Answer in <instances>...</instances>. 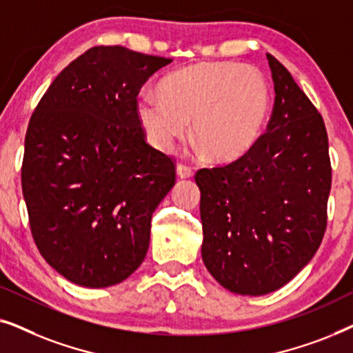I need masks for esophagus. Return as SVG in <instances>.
<instances>
[{
    "instance_id": "34e87169",
    "label": "esophagus",
    "mask_w": 353,
    "mask_h": 353,
    "mask_svg": "<svg viewBox=\"0 0 353 353\" xmlns=\"http://www.w3.org/2000/svg\"><path fill=\"white\" fill-rule=\"evenodd\" d=\"M176 173L180 178H190L192 176V168L190 165H186V163H178Z\"/></svg>"
}]
</instances>
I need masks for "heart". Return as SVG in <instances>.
Listing matches in <instances>:
<instances>
[{"mask_svg":"<svg viewBox=\"0 0 353 353\" xmlns=\"http://www.w3.org/2000/svg\"><path fill=\"white\" fill-rule=\"evenodd\" d=\"M159 94H141L137 115L149 143L170 152L190 133L215 161L244 156L257 143L270 88L257 69L236 62H197L172 72Z\"/></svg>","mask_w":353,"mask_h":353,"instance_id":"heart-1","label":"heart"}]
</instances>
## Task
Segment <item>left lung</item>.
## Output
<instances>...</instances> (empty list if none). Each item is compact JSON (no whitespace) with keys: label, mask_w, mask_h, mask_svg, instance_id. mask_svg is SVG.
<instances>
[{"label":"left lung","mask_w":353,"mask_h":353,"mask_svg":"<svg viewBox=\"0 0 353 353\" xmlns=\"http://www.w3.org/2000/svg\"><path fill=\"white\" fill-rule=\"evenodd\" d=\"M274 81L267 132L244 156L201 168L202 260L231 292L263 296L291 281L320 248L331 161L321 114L267 54Z\"/></svg>","instance_id":"left-lung-1"}]
</instances>
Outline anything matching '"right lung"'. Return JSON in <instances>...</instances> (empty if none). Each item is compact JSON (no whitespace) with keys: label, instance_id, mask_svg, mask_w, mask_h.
Segmentation results:
<instances>
[{"label":"right lung","instance_id":"obj_1","mask_svg":"<svg viewBox=\"0 0 353 353\" xmlns=\"http://www.w3.org/2000/svg\"><path fill=\"white\" fill-rule=\"evenodd\" d=\"M172 59L94 46L43 94L26 134L22 192L43 259L85 288L122 283L146 257L152 212L176 180L137 115L149 77Z\"/></svg>","mask_w":353,"mask_h":353}]
</instances>
